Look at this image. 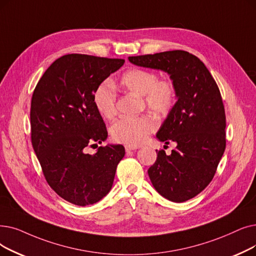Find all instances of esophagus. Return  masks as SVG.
Segmentation results:
<instances>
[{"instance_id": "obj_1", "label": "esophagus", "mask_w": 256, "mask_h": 256, "mask_svg": "<svg viewBox=\"0 0 256 256\" xmlns=\"http://www.w3.org/2000/svg\"><path fill=\"white\" fill-rule=\"evenodd\" d=\"M138 148L137 146H126V152H130L132 150H136Z\"/></svg>"}]
</instances>
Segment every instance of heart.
<instances>
[{"label":"heart","mask_w":256,"mask_h":256,"mask_svg":"<svg viewBox=\"0 0 256 256\" xmlns=\"http://www.w3.org/2000/svg\"><path fill=\"white\" fill-rule=\"evenodd\" d=\"M119 84L126 91L142 96L144 104L152 112L161 115L168 114L172 110L176 92L172 80H158L154 71L132 68L121 76ZM97 110L106 118H113L116 114V93L112 86L102 84L94 94ZM157 124L150 116L124 117L110 128L113 140L130 146H137L156 130Z\"/></svg>","instance_id":"obj_1"}]
</instances>
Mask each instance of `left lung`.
I'll return each instance as SVG.
<instances>
[{
  "instance_id": "obj_1",
  "label": "left lung",
  "mask_w": 256,
  "mask_h": 256,
  "mask_svg": "<svg viewBox=\"0 0 256 256\" xmlns=\"http://www.w3.org/2000/svg\"><path fill=\"white\" fill-rule=\"evenodd\" d=\"M144 68L168 73L176 102L157 138L176 143L170 154L157 150L148 172L154 190L172 202L192 198L214 179L226 148V116L218 86L206 66L183 50L130 56Z\"/></svg>"
}]
</instances>
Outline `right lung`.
I'll return each instance as SVG.
<instances>
[{
  "label": "right lung",
  "instance_id": "obj_1",
  "mask_svg": "<svg viewBox=\"0 0 256 256\" xmlns=\"http://www.w3.org/2000/svg\"><path fill=\"white\" fill-rule=\"evenodd\" d=\"M124 64L120 58L66 54L49 66L33 91V150L50 187L72 204L100 201L112 188L117 165L124 157L120 144L99 146L94 154L86 152L108 137L94 93Z\"/></svg>",
  "mask_w": 256,
  "mask_h": 256
}]
</instances>
